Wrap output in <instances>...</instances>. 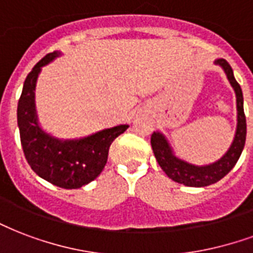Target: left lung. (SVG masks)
<instances>
[{
	"label": "left lung",
	"instance_id": "obj_1",
	"mask_svg": "<svg viewBox=\"0 0 253 253\" xmlns=\"http://www.w3.org/2000/svg\"><path fill=\"white\" fill-rule=\"evenodd\" d=\"M216 64L221 65L225 71L226 78L231 82L232 87L236 92L237 102V128L236 135L233 139L231 149L228 150L221 160L217 161L214 164L208 165V166H194L185 161L178 160L173 151L168 145L165 136L160 132H154L151 135V147L154 151V155L158 164L162 168L166 175L178 184H184L186 186H208L212 185L217 181H220L222 177H225L229 173L233 166L236 165L241 155V151L246 145L247 136V121L246 114H244V107H243V92H241L240 84L237 83L231 65L226 63L224 59L216 60Z\"/></svg>",
	"mask_w": 253,
	"mask_h": 253
}]
</instances>
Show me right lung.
Here are the masks:
<instances>
[{"mask_svg":"<svg viewBox=\"0 0 253 253\" xmlns=\"http://www.w3.org/2000/svg\"><path fill=\"white\" fill-rule=\"evenodd\" d=\"M59 55V52L48 53L28 74L17 106V122L24 155L32 170L59 188L78 189L102 173L110 146L128 126L112 127L79 141H59L41 130L35 111L37 75L42 65Z\"/></svg>","mask_w":253,"mask_h":253,"instance_id":"obj_1","label":"right lung"}]
</instances>
